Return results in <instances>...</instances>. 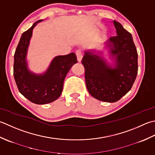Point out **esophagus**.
<instances>
[{"mask_svg": "<svg viewBox=\"0 0 155 155\" xmlns=\"http://www.w3.org/2000/svg\"><path fill=\"white\" fill-rule=\"evenodd\" d=\"M75 55H76L77 57V59L79 62H80L81 61V59H82V52L80 49H78L76 50V51H75Z\"/></svg>", "mask_w": 155, "mask_h": 155, "instance_id": "obj_1", "label": "esophagus"}]
</instances>
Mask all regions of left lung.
Wrapping results in <instances>:
<instances>
[{
    "label": "left lung",
    "mask_w": 155,
    "mask_h": 155,
    "mask_svg": "<svg viewBox=\"0 0 155 155\" xmlns=\"http://www.w3.org/2000/svg\"><path fill=\"white\" fill-rule=\"evenodd\" d=\"M116 36L110 38L111 53L116 56V68L106 64L102 58L88 51L81 60L89 93L96 99L115 102L132 87L138 73V53L132 35L118 22L114 21Z\"/></svg>",
    "instance_id": "obj_1"
}]
</instances>
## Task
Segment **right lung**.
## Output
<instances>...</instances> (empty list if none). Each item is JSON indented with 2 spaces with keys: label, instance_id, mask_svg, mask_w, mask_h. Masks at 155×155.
Here are the masks:
<instances>
[{
  "label": "right lung",
  "instance_id": "1",
  "mask_svg": "<svg viewBox=\"0 0 155 155\" xmlns=\"http://www.w3.org/2000/svg\"><path fill=\"white\" fill-rule=\"evenodd\" d=\"M33 26L22 34L14 55L13 74L18 91L24 97L37 104H45L57 100L61 95L66 75L71 66L78 62L74 53L58 56L43 75H35L28 70L26 55L32 35Z\"/></svg>",
  "mask_w": 155,
  "mask_h": 155
}]
</instances>
